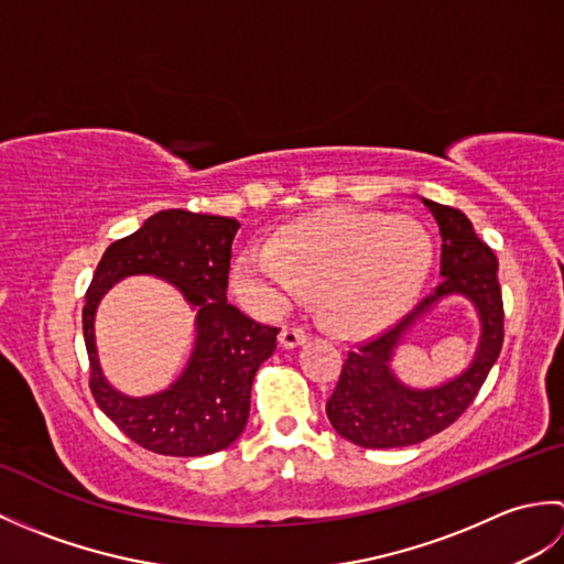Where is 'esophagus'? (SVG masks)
Segmentation results:
<instances>
[{"instance_id": "34e87169", "label": "esophagus", "mask_w": 564, "mask_h": 564, "mask_svg": "<svg viewBox=\"0 0 564 564\" xmlns=\"http://www.w3.org/2000/svg\"><path fill=\"white\" fill-rule=\"evenodd\" d=\"M307 341V332L303 327H283V332L279 334V344L283 349H295Z\"/></svg>"}]
</instances>
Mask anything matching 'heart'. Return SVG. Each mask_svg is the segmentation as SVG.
Returning <instances> with one entry per match:
<instances>
[{"label": "heart", "mask_w": 564, "mask_h": 564, "mask_svg": "<svg viewBox=\"0 0 564 564\" xmlns=\"http://www.w3.org/2000/svg\"><path fill=\"white\" fill-rule=\"evenodd\" d=\"M431 261L434 245L416 220L337 208L281 227L269 247L239 249L230 285L259 315H281L305 289H315L325 325L354 334L406 310Z\"/></svg>", "instance_id": "1"}]
</instances>
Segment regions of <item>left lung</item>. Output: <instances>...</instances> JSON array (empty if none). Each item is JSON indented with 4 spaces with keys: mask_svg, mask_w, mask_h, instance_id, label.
<instances>
[{
    "mask_svg": "<svg viewBox=\"0 0 564 564\" xmlns=\"http://www.w3.org/2000/svg\"><path fill=\"white\" fill-rule=\"evenodd\" d=\"M441 232V283L400 322L346 354L327 416L339 436L361 448H402L422 443L458 419L501 351L505 307L497 281V257L458 208L422 198ZM470 300L481 319V344L463 375L434 389H412L389 366L393 351L415 322L441 300Z\"/></svg>",
    "mask_w": 564,
    "mask_h": 564,
    "instance_id": "obj_1",
    "label": "left lung"
}]
</instances>
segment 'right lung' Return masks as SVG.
Returning a JSON list of instances; mask_svg holds the SVG:
<instances>
[{"instance_id": "obj_1", "label": "right lung", "mask_w": 564, "mask_h": 564, "mask_svg": "<svg viewBox=\"0 0 564 564\" xmlns=\"http://www.w3.org/2000/svg\"><path fill=\"white\" fill-rule=\"evenodd\" d=\"M235 218L182 208L160 210L140 230L104 251L87 305L82 310L91 380L101 412L138 446L178 458L218 453L242 434L249 419L251 382L275 351L279 327H267L227 303ZM154 274L172 282L197 310V341L173 386L145 399H130L105 380L93 317L100 297L128 274Z\"/></svg>"}]
</instances>
